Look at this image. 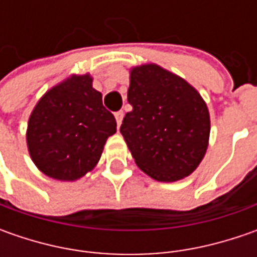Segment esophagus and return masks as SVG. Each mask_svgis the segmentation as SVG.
Listing matches in <instances>:
<instances>
[{"mask_svg": "<svg viewBox=\"0 0 257 257\" xmlns=\"http://www.w3.org/2000/svg\"><path fill=\"white\" fill-rule=\"evenodd\" d=\"M114 115H115V121H117V125L120 127V125H121V120H123L124 113L123 111H117V113L114 114Z\"/></svg>", "mask_w": 257, "mask_h": 257, "instance_id": "1", "label": "esophagus"}]
</instances>
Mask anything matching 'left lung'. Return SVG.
Wrapping results in <instances>:
<instances>
[{
	"label": "left lung",
	"mask_w": 257,
	"mask_h": 257,
	"mask_svg": "<svg viewBox=\"0 0 257 257\" xmlns=\"http://www.w3.org/2000/svg\"><path fill=\"white\" fill-rule=\"evenodd\" d=\"M120 133L136 164L159 182H176L196 170L206 153L210 117L200 94L156 64L130 73Z\"/></svg>",
	"instance_id": "obj_1"
}]
</instances>
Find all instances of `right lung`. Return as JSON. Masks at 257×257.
Here are the masks:
<instances>
[{"label": "right lung", "instance_id": "1", "mask_svg": "<svg viewBox=\"0 0 257 257\" xmlns=\"http://www.w3.org/2000/svg\"><path fill=\"white\" fill-rule=\"evenodd\" d=\"M88 74L53 87L30 115L27 144L35 166L57 180L73 182L98 163L104 144L117 130L114 115Z\"/></svg>", "mask_w": 257, "mask_h": 257}]
</instances>
